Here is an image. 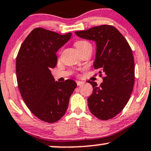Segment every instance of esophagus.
I'll use <instances>...</instances> for the list:
<instances>
[{
    "label": "esophagus",
    "mask_w": 151,
    "mask_h": 151,
    "mask_svg": "<svg viewBox=\"0 0 151 151\" xmlns=\"http://www.w3.org/2000/svg\"><path fill=\"white\" fill-rule=\"evenodd\" d=\"M76 83H77V86H82L83 83H84L83 81H76Z\"/></svg>",
    "instance_id": "obj_1"
}]
</instances>
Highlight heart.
I'll return each mask as SVG.
<instances>
[{
	"label": "heart",
	"mask_w": 151,
	"mask_h": 151,
	"mask_svg": "<svg viewBox=\"0 0 151 151\" xmlns=\"http://www.w3.org/2000/svg\"><path fill=\"white\" fill-rule=\"evenodd\" d=\"M88 46H91L90 43L87 42L86 41H82V40H81V41H77L74 43V46L76 47V48H77L78 51L81 50L82 49L86 48V47Z\"/></svg>",
	"instance_id": "obj_1"
}]
</instances>
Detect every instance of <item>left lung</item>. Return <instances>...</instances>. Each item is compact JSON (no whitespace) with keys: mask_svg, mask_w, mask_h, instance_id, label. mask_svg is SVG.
<instances>
[{"mask_svg":"<svg viewBox=\"0 0 151 151\" xmlns=\"http://www.w3.org/2000/svg\"><path fill=\"white\" fill-rule=\"evenodd\" d=\"M75 34L96 43L93 66L99 69L100 74L103 72L105 77L100 86L88 81L93 86L88 105L95 117L108 120L124 109L133 91L135 72L132 48L122 34L111 25L94 27Z\"/></svg>","mask_w":151,"mask_h":151,"instance_id":"left-lung-1","label":"left lung"}]
</instances>
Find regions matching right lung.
<instances>
[{
	"label": "right lung",
	"instance_id": "obj_1",
	"mask_svg": "<svg viewBox=\"0 0 151 151\" xmlns=\"http://www.w3.org/2000/svg\"><path fill=\"white\" fill-rule=\"evenodd\" d=\"M65 35L35 28L21 45L16 58L17 81L22 97L36 117L48 123L65 115L75 81H55L50 69L57 65L56 52L70 40Z\"/></svg>",
	"mask_w": 151,
	"mask_h": 151
}]
</instances>
